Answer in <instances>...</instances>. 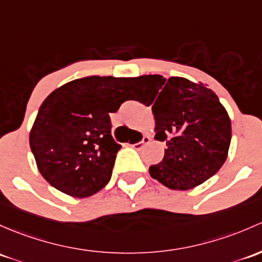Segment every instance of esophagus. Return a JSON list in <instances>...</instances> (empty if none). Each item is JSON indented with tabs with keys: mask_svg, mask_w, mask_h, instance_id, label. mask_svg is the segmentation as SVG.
Masks as SVG:
<instances>
[{
	"mask_svg": "<svg viewBox=\"0 0 262 262\" xmlns=\"http://www.w3.org/2000/svg\"><path fill=\"white\" fill-rule=\"evenodd\" d=\"M149 140H150L149 137L144 136L139 143H134V144H132V147H133L134 149L140 150V149H143V148H144V145H147L148 143H149Z\"/></svg>",
	"mask_w": 262,
	"mask_h": 262,
	"instance_id": "esophagus-1",
	"label": "esophagus"
}]
</instances>
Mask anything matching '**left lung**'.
Listing matches in <instances>:
<instances>
[{
  "instance_id": "left-lung-1",
  "label": "left lung",
  "mask_w": 262,
  "mask_h": 262,
  "mask_svg": "<svg viewBox=\"0 0 262 262\" xmlns=\"http://www.w3.org/2000/svg\"><path fill=\"white\" fill-rule=\"evenodd\" d=\"M138 80L156 86V138L167 144L163 161L149 167L152 178L170 189L187 191L216 174L231 143V120L219 96L202 82L178 76L167 80L143 75Z\"/></svg>"
}]
</instances>
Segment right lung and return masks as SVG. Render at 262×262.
<instances>
[{
    "label": "right lung",
    "instance_id": "add662e5",
    "mask_svg": "<svg viewBox=\"0 0 262 262\" xmlns=\"http://www.w3.org/2000/svg\"><path fill=\"white\" fill-rule=\"evenodd\" d=\"M138 78L88 76L54 90L30 132V147L42 177L69 196L95 194L112 177L122 145L112 137L115 113Z\"/></svg>",
    "mask_w": 262,
    "mask_h": 262
}]
</instances>
